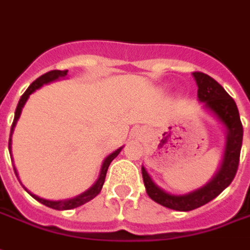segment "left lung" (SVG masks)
<instances>
[{
	"instance_id": "obj_1",
	"label": "left lung",
	"mask_w": 250,
	"mask_h": 250,
	"mask_svg": "<svg viewBox=\"0 0 250 250\" xmlns=\"http://www.w3.org/2000/svg\"><path fill=\"white\" fill-rule=\"evenodd\" d=\"M193 77L198 86V100L205 104V106L214 113L228 129L227 149H225V156L220 172L207 187L185 196H173L161 190L157 185H154L145 167H143V178L147 196L160 205L180 212H188L205 205L209 201H212L213 198L217 197L225 188L230 185L237 173L238 164H240L242 133H244L237 105L234 100L225 92V89L216 80H213L205 73L194 72Z\"/></svg>"
}]
</instances>
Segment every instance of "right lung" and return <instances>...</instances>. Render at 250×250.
Instances as JSON below:
<instances>
[{
  "instance_id": "right-lung-1",
  "label": "right lung",
  "mask_w": 250,
  "mask_h": 250,
  "mask_svg": "<svg viewBox=\"0 0 250 250\" xmlns=\"http://www.w3.org/2000/svg\"><path fill=\"white\" fill-rule=\"evenodd\" d=\"M66 73L67 70H50V72L45 73V74H42L41 77H38L36 81H33V83H30V86L26 89V92L23 93L22 96H21V98H20V101H18L17 109H16V114H14V120H13V124H12V129H10V137H12L13 127H14V125H16V123H17L18 117H20V114H21V109H22V106L25 105V103H26V100H28L29 96H30L36 89L42 86L43 83H50V81L57 80V78L63 77V76H66ZM9 146H10V140H9ZM121 149H123V147H120V149H117L116 152H113L110 156H107L106 160H105L103 164L101 174H100V178L97 180V183L94 184L89 190H86V192L83 193V194H80V196H77V197L70 198V200H65V201H49V200H43V198L37 197V196H34V194H32V193H30V196L36 198L38 202L43 204L45 207L52 208V209H57V210H67V209H73V208L81 207V205H83L85 202L90 201L92 198L96 197L98 193L101 192V188H103L104 183H105V177H106L107 167H109V165H110V163H112L113 160L117 157L118 153L121 152Z\"/></svg>"
}]
</instances>
